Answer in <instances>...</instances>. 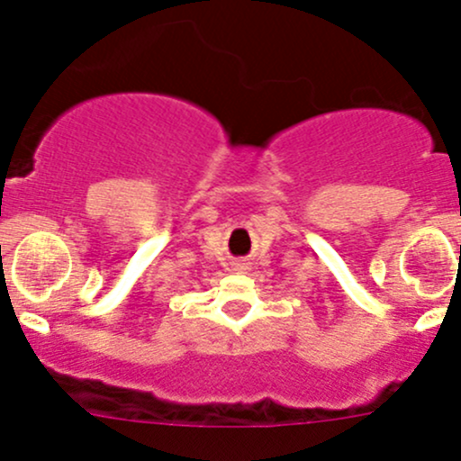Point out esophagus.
<instances>
[{"instance_id": "obj_1", "label": "esophagus", "mask_w": 461, "mask_h": 461, "mask_svg": "<svg viewBox=\"0 0 461 461\" xmlns=\"http://www.w3.org/2000/svg\"><path fill=\"white\" fill-rule=\"evenodd\" d=\"M234 271H240V274H247V271H249V263H245V260H240V263L234 265Z\"/></svg>"}]
</instances>
